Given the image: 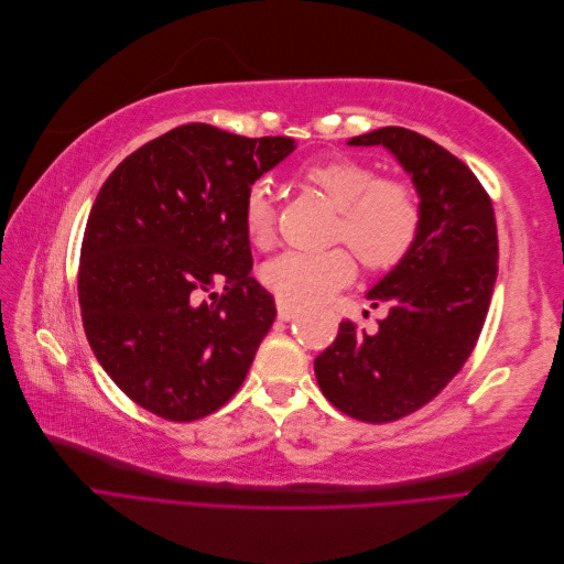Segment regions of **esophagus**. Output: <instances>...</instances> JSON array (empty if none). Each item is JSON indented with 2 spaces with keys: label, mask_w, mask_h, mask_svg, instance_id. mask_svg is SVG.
<instances>
[{
  "label": "esophagus",
  "mask_w": 564,
  "mask_h": 564,
  "mask_svg": "<svg viewBox=\"0 0 564 564\" xmlns=\"http://www.w3.org/2000/svg\"><path fill=\"white\" fill-rule=\"evenodd\" d=\"M299 305L296 303H292V301H286V299H280L278 296V317L280 319H284V322H289V319H294L296 315H299Z\"/></svg>",
  "instance_id": "34e87169"
}]
</instances>
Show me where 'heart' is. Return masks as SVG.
Listing matches in <instances>:
<instances>
[{"label": "heart", "instance_id": "heart-1", "mask_svg": "<svg viewBox=\"0 0 564 564\" xmlns=\"http://www.w3.org/2000/svg\"><path fill=\"white\" fill-rule=\"evenodd\" d=\"M301 181L338 209L334 240L348 242L369 270L395 268L414 249L423 212L416 191L406 181L379 178L377 169L350 158L305 164ZM242 224L256 249H268L275 240V204L265 183H253L247 191ZM352 251L346 247L284 251L261 268V280L280 299L319 301L355 278Z\"/></svg>", "mask_w": 564, "mask_h": 564}]
</instances>
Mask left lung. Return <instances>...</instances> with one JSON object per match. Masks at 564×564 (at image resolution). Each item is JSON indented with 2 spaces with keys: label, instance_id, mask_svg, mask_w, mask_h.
Masks as SVG:
<instances>
[{
  "label": "left lung",
  "instance_id": "obj_1",
  "mask_svg": "<svg viewBox=\"0 0 564 564\" xmlns=\"http://www.w3.org/2000/svg\"><path fill=\"white\" fill-rule=\"evenodd\" d=\"M348 145H383L412 176L423 220L406 259L367 292L388 308L379 332L340 322L315 377L344 414L388 423L429 404L470 357L499 272L497 220L470 169L425 135L383 127Z\"/></svg>",
  "mask_w": 564,
  "mask_h": 564
}]
</instances>
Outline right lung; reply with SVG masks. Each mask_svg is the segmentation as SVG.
I'll use <instances>...</instances> for the list:
<instances>
[{
  "label": "right lung",
  "instance_id": "obj_1",
  "mask_svg": "<svg viewBox=\"0 0 564 564\" xmlns=\"http://www.w3.org/2000/svg\"><path fill=\"white\" fill-rule=\"evenodd\" d=\"M294 148L185 124L100 187L79 256L82 322L100 367L148 412L195 421L240 390L278 315L249 275L245 197Z\"/></svg>",
  "mask_w": 564,
  "mask_h": 564
}]
</instances>
